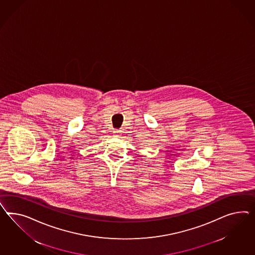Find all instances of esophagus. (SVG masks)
<instances>
[{"mask_svg": "<svg viewBox=\"0 0 255 255\" xmlns=\"http://www.w3.org/2000/svg\"><path fill=\"white\" fill-rule=\"evenodd\" d=\"M113 133H114L115 136H120V135H121V131L115 130V131H113Z\"/></svg>", "mask_w": 255, "mask_h": 255, "instance_id": "34e87169", "label": "esophagus"}]
</instances>
